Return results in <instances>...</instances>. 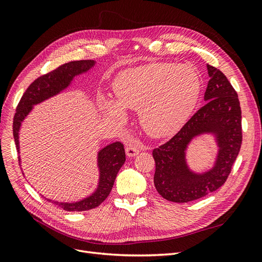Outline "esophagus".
Segmentation results:
<instances>
[{
  "instance_id": "1",
  "label": "esophagus",
  "mask_w": 262,
  "mask_h": 262,
  "mask_svg": "<svg viewBox=\"0 0 262 262\" xmlns=\"http://www.w3.org/2000/svg\"><path fill=\"white\" fill-rule=\"evenodd\" d=\"M140 152V147L137 144H130L126 146L125 148V153L129 157H133V156H137Z\"/></svg>"
}]
</instances>
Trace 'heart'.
<instances>
[{
	"mask_svg": "<svg viewBox=\"0 0 262 262\" xmlns=\"http://www.w3.org/2000/svg\"><path fill=\"white\" fill-rule=\"evenodd\" d=\"M200 91V76L192 67L155 62L119 74L114 82L118 101L104 98L100 108L118 121L125 119L123 106L140 109V121L145 132L164 138L175 134L185 124Z\"/></svg>",
	"mask_w": 262,
	"mask_h": 262,
	"instance_id": "heart-1",
	"label": "heart"
}]
</instances>
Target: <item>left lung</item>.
Returning <instances> with one entry per match:
<instances>
[{
    "mask_svg": "<svg viewBox=\"0 0 262 262\" xmlns=\"http://www.w3.org/2000/svg\"><path fill=\"white\" fill-rule=\"evenodd\" d=\"M210 81L204 94L207 101L168 142L153 149L154 185L164 199L185 203L215 191L225 184L242 146V110L238 95L227 77L207 66ZM213 133L219 153L214 167L195 174L185 163V148L194 136Z\"/></svg>",
    "mask_w": 262,
    "mask_h": 262,
    "instance_id": "left-lung-1",
    "label": "left lung"
}]
</instances>
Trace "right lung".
<instances>
[{"label":"right lung","instance_id":"add662e5","mask_svg":"<svg viewBox=\"0 0 262 262\" xmlns=\"http://www.w3.org/2000/svg\"><path fill=\"white\" fill-rule=\"evenodd\" d=\"M94 66V60L71 61L60 66L49 73L39 76L29 85L18 102L13 120V136L17 150H19L18 132L21 121L31 112L33 106L66 90L76 75L87 72ZM124 162L125 152L121 142H115V143L107 145L100 149L98 153L99 184L96 191L92 195L85 198L84 200L74 203H63L49 199L48 201L57 204L58 207L66 211L80 212L97 208L106 200V198L112 191L117 173L122 167Z\"/></svg>","mask_w":262,"mask_h":262}]
</instances>
